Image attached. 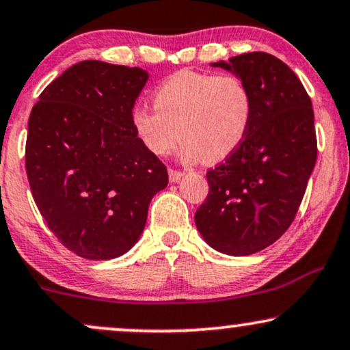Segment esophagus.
<instances>
[{
    "label": "esophagus",
    "mask_w": 350,
    "mask_h": 350,
    "mask_svg": "<svg viewBox=\"0 0 350 350\" xmlns=\"http://www.w3.org/2000/svg\"><path fill=\"white\" fill-rule=\"evenodd\" d=\"M184 176L183 171H176V170H170V180L171 183H178L180 180V178Z\"/></svg>",
    "instance_id": "esophagus-1"
}]
</instances>
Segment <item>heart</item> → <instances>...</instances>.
<instances>
[{
    "label": "heart",
    "mask_w": 350,
    "mask_h": 350,
    "mask_svg": "<svg viewBox=\"0 0 350 350\" xmlns=\"http://www.w3.org/2000/svg\"><path fill=\"white\" fill-rule=\"evenodd\" d=\"M154 107L130 113L137 138L154 157H166L183 138L186 161L218 163L239 148L252 119V98L233 75L183 70L154 91Z\"/></svg>",
    "instance_id": "obj_1"
}]
</instances>
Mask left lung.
Instances as JSON below:
<instances>
[{
    "mask_svg": "<svg viewBox=\"0 0 350 350\" xmlns=\"http://www.w3.org/2000/svg\"><path fill=\"white\" fill-rule=\"evenodd\" d=\"M243 79L252 98L246 138L207 172L196 225L213 250L250 256L277 241L295 218L317 163L311 99L297 75L266 52L212 63Z\"/></svg>",
    "mask_w": 350,
    "mask_h": 350,
    "instance_id": "obj_1",
    "label": "left lung"
}]
</instances>
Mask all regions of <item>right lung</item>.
Instances as JSON below:
<instances>
[{
	"label": "right lung",
	"instance_id": "1",
	"mask_svg": "<svg viewBox=\"0 0 350 350\" xmlns=\"http://www.w3.org/2000/svg\"><path fill=\"white\" fill-rule=\"evenodd\" d=\"M145 70L84 60L42 91L27 125L26 171L40 215L90 260L125 254L145 228L167 170L142 145L130 113Z\"/></svg>",
	"mask_w": 350,
	"mask_h": 350
}]
</instances>
